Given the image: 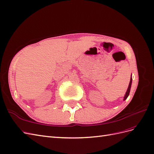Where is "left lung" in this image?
<instances>
[{
  "mask_svg": "<svg viewBox=\"0 0 154 154\" xmlns=\"http://www.w3.org/2000/svg\"><path fill=\"white\" fill-rule=\"evenodd\" d=\"M131 82H132V78L131 76V79H130V84H129V86H128V90L126 91V94L125 96H124V100H125L128 98V97L129 96V94H130V89H131Z\"/></svg>",
  "mask_w": 154,
  "mask_h": 154,
  "instance_id": "1",
  "label": "left lung"
}]
</instances>
